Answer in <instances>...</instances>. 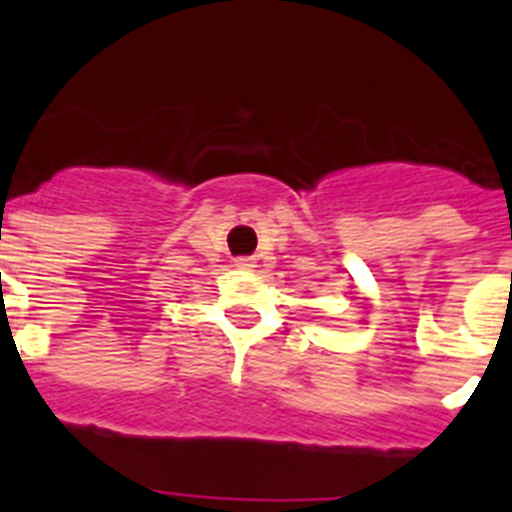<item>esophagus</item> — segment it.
Instances as JSON below:
<instances>
[{"label": "esophagus", "mask_w": 512, "mask_h": 512, "mask_svg": "<svg viewBox=\"0 0 512 512\" xmlns=\"http://www.w3.org/2000/svg\"><path fill=\"white\" fill-rule=\"evenodd\" d=\"M233 266H235V269L251 271L253 266H256V261H253V259H246V256H241V259H235V261H233Z\"/></svg>", "instance_id": "1"}]
</instances>
